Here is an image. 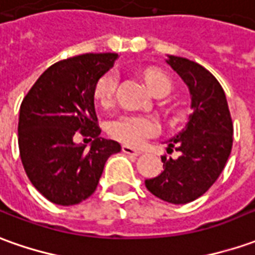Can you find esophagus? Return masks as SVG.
I'll return each mask as SVG.
<instances>
[{
	"label": "esophagus",
	"instance_id": "esophagus-1",
	"mask_svg": "<svg viewBox=\"0 0 255 255\" xmlns=\"http://www.w3.org/2000/svg\"><path fill=\"white\" fill-rule=\"evenodd\" d=\"M123 152L124 153H127V155H132V156H139L142 152L138 149H134V148H131V146H128V145H123Z\"/></svg>",
	"mask_w": 255,
	"mask_h": 255
}]
</instances>
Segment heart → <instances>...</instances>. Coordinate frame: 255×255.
I'll list each match as a JSON object with an SVG mask.
<instances>
[{
    "label": "heart",
    "mask_w": 255,
    "mask_h": 255,
    "mask_svg": "<svg viewBox=\"0 0 255 255\" xmlns=\"http://www.w3.org/2000/svg\"><path fill=\"white\" fill-rule=\"evenodd\" d=\"M145 82L153 92V95L164 93L167 95L171 89V82L169 78L157 69H148L143 74ZM117 72L112 69L99 78L95 85V99L102 106H109L113 102L114 92L117 88ZM109 134L119 141L128 145H141L146 138L157 132V123L146 116H136V114H124L109 124Z\"/></svg>",
    "instance_id": "obj_1"
}]
</instances>
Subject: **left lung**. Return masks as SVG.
<instances>
[{"instance_id":"1","label":"left lung","mask_w":255,"mask_h":255,"mask_svg":"<svg viewBox=\"0 0 255 255\" xmlns=\"http://www.w3.org/2000/svg\"><path fill=\"white\" fill-rule=\"evenodd\" d=\"M166 62L188 86L193 113L169 148L177 159L162 156L163 171L145 180V186L160 200L181 205L197 200L218 180L233 143L229 106L218 79L202 65L183 57L167 55Z\"/></svg>"}]
</instances>
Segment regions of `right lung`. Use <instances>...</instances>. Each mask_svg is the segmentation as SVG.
<instances>
[{
  "instance_id": "obj_1",
  "label": "right lung",
  "mask_w": 255,
  "mask_h": 255,
  "mask_svg": "<svg viewBox=\"0 0 255 255\" xmlns=\"http://www.w3.org/2000/svg\"><path fill=\"white\" fill-rule=\"evenodd\" d=\"M117 58L116 53H89L55 62L20 105L22 164L36 190L57 205H75L89 198L106 160L121 150L119 142L99 136L102 129L95 112V85ZM77 130L94 138L89 151L73 142Z\"/></svg>"
}]
</instances>
